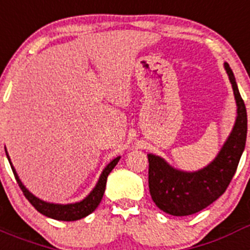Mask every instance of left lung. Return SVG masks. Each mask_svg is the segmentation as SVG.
Here are the masks:
<instances>
[{
	"mask_svg": "<svg viewBox=\"0 0 250 250\" xmlns=\"http://www.w3.org/2000/svg\"><path fill=\"white\" fill-rule=\"evenodd\" d=\"M237 100L238 116L230 136L210 165L195 173L175 170L159 156L147 155L149 189L159 209L175 216L203 210L215 202L230 184L237 171L247 141V109L238 90L235 77L228 63H224Z\"/></svg>",
	"mask_w": 250,
	"mask_h": 250,
	"instance_id": "obj_1",
	"label": "left lung"
}]
</instances>
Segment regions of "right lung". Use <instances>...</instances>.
Wrapping results in <instances>:
<instances>
[{
	"mask_svg": "<svg viewBox=\"0 0 250 250\" xmlns=\"http://www.w3.org/2000/svg\"><path fill=\"white\" fill-rule=\"evenodd\" d=\"M6 155H7V152H6ZM119 160H120V158L114 159V160H112L111 163L105 167V170H104L103 174H101L100 179H99V182L98 184H96V187H95V189L90 193V195L87 196V198H85V199L83 200V202L75 203V204L60 205V204H50V203L42 202V200L37 199L35 195H32V194H31L30 191H28L23 185H22L21 180H20L19 176H17L16 171H15L12 164H11L10 158H8L11 167H12L13 175H15V178H16L17 184L20 185V188H21L22 191H23V195L26 196V199L32 204V207H34L37 211H40V213L43 214V215L56 220H63V222H74V220H79L81 219V218H85V216L91 214L92 211L98 208V205L100 204L101 199H103L104 193H105L107 175H109V174L111 173V170L116 167Z\"/></svg>",
	"mask_w": 250,
	"mask_h": 250,
	"instance_id": "add662e5",
	"label": "right lung"
}]
</instances>
